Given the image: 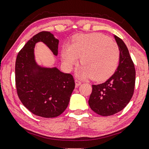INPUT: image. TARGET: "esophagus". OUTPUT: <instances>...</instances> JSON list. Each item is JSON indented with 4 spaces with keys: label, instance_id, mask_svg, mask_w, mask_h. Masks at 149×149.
Listing matches in <instances>:
<instances>
[{
    "label": "esophagus",
    "instance_id": "esophagus-1",
    "mask_svg": "<svg viewBox=\"0 0 149 149\" xmlns=\"http://www.w3.org/2000/svg\"><path fill=\"white\" fill-rule=\"evenodd\" d=\"M81 84V82L80 81L78 80V79H76V80H75V87H78Z\"/></svg>",
    "mask_w": 149,
    "mask_h": 149
}]
</instances>
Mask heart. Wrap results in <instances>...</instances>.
<instances>
[{
  "instance_id": "b5f03b06",
  "label": "heart",
  "mask_w": 149,
  "mask_h": 149,
  "mask_svg": "<svg viewBox=\"0 0 149 149\" xmlns=\"http://www.w3.org/2000/svg\"><path fill=\"white\" fill-rule=\"evenodd\" d=\"M80 57L83 65L78 71L79 76L102 81L111 77L117 69L120 49L115 41L104 34H79L70 46L64 47L62 58L64 66L71 69Z\"/></svg>"
}]
</instances>
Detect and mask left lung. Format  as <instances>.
Wrapping results in <instances>:
<instances>
[{"instance_id":"8db88e82","label":"left lung","mask_w":149,"mask_h":149,"mask_svg":"<svg viewBox=\"0 0 149 149\" xmlns=\"http://www.w3.org/2000/svg\"><path fill=\"white\" fill-rule=\"evenodd\" d=\"M120 49L119 64L117 70L104 83L92 85L89 99L91 109L97 115L111 116L125 108L134 94L136 70L125 42L114 35Z\"/></svg>"}]
</instances>
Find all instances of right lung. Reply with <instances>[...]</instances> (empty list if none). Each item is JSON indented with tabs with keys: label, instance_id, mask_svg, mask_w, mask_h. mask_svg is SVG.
I'll return each mask as SVG.
<instances>
[{
	"label": "right lung",
	"instance_id": "obj_1",
	"mask_svg": "<svg viewBox=\"0 0 149 149\" xmlns=\"http://www.w3.org/2000/svg\"><path fill=\"white\" fill-rule=\"evenodd\" d=\"M42 42L58 56L59 40L50 32L36 34L18 53L15 62V85L18 97L26 109L37 116L56 117L68 107L74 89L72 75L37 64L34 48Z\"/></svg>",
	"mask_w": 149,
	"mask_h": 149
}]
</instances>
